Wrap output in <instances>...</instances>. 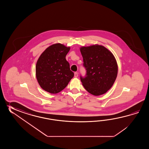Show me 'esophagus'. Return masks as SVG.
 Masks as SVG:
<instances>
[{
    "instance_id": "esophagus-1",
    "label": "esophagus",
    "mask_w": 149,
    "mask_h": 149,
    "mask_svg": "<svg viewBox=\"0 0 149 149\" xmlns=\"http://www.w3.org/2000/svg\"><path fill=\"white\" fill-rule=\"evenodd\" d=\"M74 76L75 78H77L78 76V72H75L74 74Z\"/></svg>"
}]
</instances>
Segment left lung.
<instances>
[{
    "instance_id": "left-lung-1",
    "label": "left lung",
    "mask_w": 149,
    "mask_h": 149,
    "mask_svg": "<svg viewBox=\"0 0 149 149\" xmlns=\"http://www.w3.org/2000/svg\"><path fill=\"white\" fill-rule=\"evenodd\" d=\"M87 70L85 78L80 77L82 85L92 95L99 96L108 92L117 77V62L113 54L98 44L80 48Z\"/></svg>"
}]
</instances>
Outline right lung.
Masks as SVG:
<instances>
[{"mask_svg":"<svg viewBox=\"0 0 149 149\" xmlns=\"http://www.w3.org/2000/svg\"><path fill=\"white\" fill-rule=\"evenodd\" d=\"M70 47L57 43L52 45L38 58L36 76L41 88L51 94H57L68 85L74 76L65 56Z\"/></svg>","mask_w":149,"mask_h":149,"instance_id":"add662e5","label":"right lung"}]
</instances>
